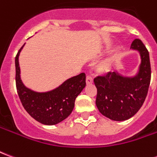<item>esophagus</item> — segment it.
<instances>
[{"mask_svg": "<svg viewBox=\"0 0 157 157\" xmlns=\"http://www.w3.org/2000/svg\"><path fill=\"white\" fill-rule=\"evenodd\" d=\"M86 84L89 85V84H92V82H93V79L91 75H87L86 76Z\"/></svg>", "mask_w": 157, "mask_h": 157, "instance_id": "esophagus-1", "label": "esophagus"}]
</instances>
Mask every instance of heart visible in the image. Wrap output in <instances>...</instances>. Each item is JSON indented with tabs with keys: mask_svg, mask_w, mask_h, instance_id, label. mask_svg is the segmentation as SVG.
Wrapping results in <instances>:
<instances>
[{
	"mask_svg": "<svg viewBox=\"0 0 157 157\" xmlns=\"http://www.w3.org/2000/svg\"><path fill=\"white\" fill-rule=\"evenodd\" d=\"M113 59L111 58L106 59L102 62H100L97 66V71L100 74H107L112 70Z\"/></svg>",
	"mask_w": 157,
	"mask_h": 157,
	"instance_id": "obj_1",
	"label": "heart"
}]
</instances>
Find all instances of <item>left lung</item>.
<instances>
[{
  "instance_id": "left-lung-1",
  "label": "left lung",
  "mask_w": 157,
  "mask_h": 157,
  "mask_svg": "<svg viewBox=\"0 0 157 157\" xmlns=\"http://www.w3.org/2000/svg\"><path fill=\"white\" fill-rule=\"evenodd\" d=\"M130 48L139 51L141 58L135 76L109 72L94 79L98 90L96 105L102 115L115 121L127 120L138 112L145 102L151 82V71L147 48L138 39L132 42Z\"/></svg>"
}]
</instances>
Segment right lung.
<instances>
[{
    "label": "right lung",
    "instance_id": "1",
    "mask_svg": "<svg viewBox=\"0 0 157 157\" xmlns=\"http://www.w3.org/2000/svg\"><path fill=\"white\" fill-rule=\"evenodd\" d=\"M23 46L15 58L16 86L19 98L26 111L35 120L43 124H56L71 113L75 98L85 87V73L69 78L49 92H34L26 87L21 80L18 58Z\"/></svg>",
    "mask_w": 157,
    "mask_h": 157
}]
</instances>
